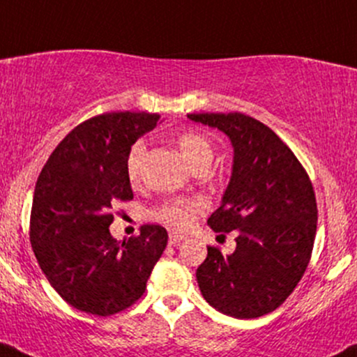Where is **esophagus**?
I'll list each match as a JSON object with an SVG mask.
<instances>
[{"label":"esophagus","mask_w":357,"mask_h":357,"mask_svg":"<svg viewBox=\"0 0 357 357\" xmlns=\"http://www.w3.org/2000/svg\"><path fill=\"white\" fill-rule=\"evenodd\" d=\"M182 240H185V235H182V233H177V231H170L169 233V243L170 245H177Z\"/></svg>","instance_id":"1"}]
</instances>
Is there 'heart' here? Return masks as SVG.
<instances>
[{"label": "heart", "instance_id": "heart-1", "mask_svg": "<svg viewBox=\"0 0 357 357\" xmlns=\"http://www.w3.org/2000/svg\"><path fill=\"white\" fill-rule=\"evenodd\" d=\"M177 145L180 153L185 158L187 164L193 170L212 164L213 145L208 137L195 130H185L177 135ZM145 155V144L137 140L129 149L126 158L127 177L132 183H135L142 174V162ZM205 210V202L202 199H172L155 210V218L158 222L170 225L177 230H185L193 223L197 215Z\"/></svg>", "mask_w": 357, "mask_h": 357}]
</instances>
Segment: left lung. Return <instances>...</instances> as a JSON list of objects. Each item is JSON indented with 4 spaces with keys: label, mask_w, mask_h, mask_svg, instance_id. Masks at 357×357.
Wrapping results in <instances>:
<instances>
[{
    "label": "left lung",
    "mask_w": 357,
    "mask_h": 357,
    "mask_svg": "<svg viewBox=\"0 0 357 357\" xmlns=\"http://www.w3.org/2000/svg\"><path fill=\"white\" fill-rule=\"evenodd\" d=\"M233 145L222 205L208 225L236 233V248L208 246L197 268L200 291L220 313L252 319L271 313L300 283L313 252L318 208L311 180L291 149L270 127L240 112L188 114Z\"/></svg>",
    "instance_id": "obj_1"
}]
</instances>
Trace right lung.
<instances>
[{
	"mask_svg": "<svg viewBox=\"0 0 357 357\" xmlns=\"http://www.w3.org/2000/svg\"><path fill=\"white\" fill-rule=\"evenodd\" d=\"M160 119L107 112L69 132L43 167L34 188L29 240L47 281L84 313L111 316L134 305L164 253L167 230L140 227L117 241L109 231L117 200L134 199L126 172L129 149Z\"/></svg>",
	"mask_w": 357,
	"mask_h": 357,
	"instance_id": "add662e5",
	"label": "right lung"
}]
</instances>
